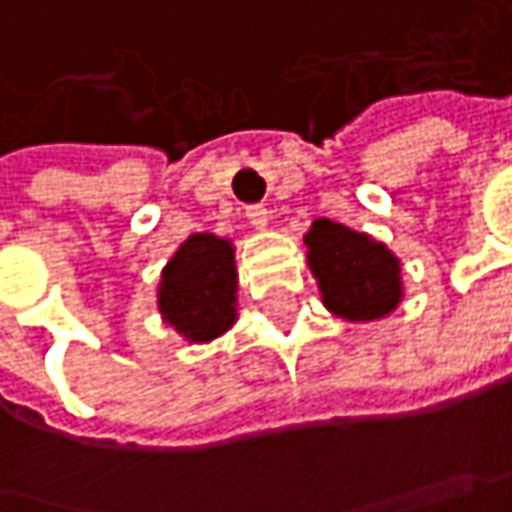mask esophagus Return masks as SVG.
I'll return each mask as SVG.
<instances>
[{"label":"esophagus","mask_w":512,"mask_h":512,"mask_svg":"<svg viewBox=\"0 0 512 512\" xmlns=\"http://www.w3.org/2000/svg\"><path fill=\"white\" fill-rule=\"evenodd\" d=\"M246 217H249V223L255 228L269 226V211H266L263 205H249V208H246Z\"/></svg>","instance_id":"1"}]
</instances>
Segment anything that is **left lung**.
<instances>
[{
	"label": "left lung",
	"instance_id": "left-lung-1",
	"mask_svg": "<svg viewBox=\"0 0 512 512\" xmlns=\"http://www.w3.org/2000/svg\"><path fill=\"white\" fill-rule=\"evenodd\" d=\"M304 246L321 304L336 318L368 324L400 307L403 263L371 234L321 217L304 234Z\"/></svg>",
	"mask_w": 512,
	"mask_h": 512
}]
</instances>
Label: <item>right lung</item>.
<instances>
[{
    "label": "right lung",
    "instance_id": "right-lung-1",
    "mask_svg": "<svg viewBox=\"0 0 512 512\" xmlns=\"http://www.w3.org/2000/svg\"><path fill=\"white\" fill-rule=\"evenodd\" d=\"M156 307L188 345H208L237 321V260L231 237L191 234L165 263Z\"/></svg>",
    "mask_w": 512,
    "mask_h": 512
}]
</instances>
